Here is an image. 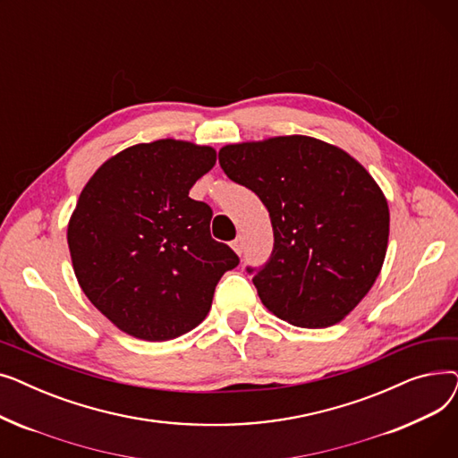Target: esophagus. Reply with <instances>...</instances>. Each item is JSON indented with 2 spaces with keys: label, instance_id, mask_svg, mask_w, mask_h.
Wrapping results in <instances>:
<instances>
[{
  "label": "esophagus",
  "instance_id": "obj_1",
  "mask_svg": "<svg viewBox=\"0 0 458 458\" xmlns=\"http://www.w3.org/2000/svg\"><path fill=\"white\" fill-rule=\"evenodd\" d=\"M232 249H233L239 256H242V252H243V237H242V235H237V237L233 239V242H232Z\"/></svg>",
  "mask_w": 458,
  "mask_h": 458
}]
</instances>
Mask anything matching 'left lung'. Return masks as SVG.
<instances>
[{
  "mask_svg": "<svg viewBox=\"0 0 458 458\" xmlns=\"http://www.w3.org/2000/svg\"><path fill=\"white\" fill-rule=\"evenodd\" d=\"M219 163L271 216L275 247L252 278L263 306L302 328L340 323L386 258L390 209L371 174L342 148L306 135L226 144Z\"/></svg>",
  "mask_w": 458,
  "mask_h": 458,
  "instance_id": "obj_1",
  "label": "left lung"
}]
</instances>
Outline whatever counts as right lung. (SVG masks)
<instances>
[{
    "label": "right lung",
    "mask_w": 458,
    "mask_h": 458,
    "mask_svg": "<svg viewBox=\"0 0 458 458\" xmlns=\"http://www.w3.org/2000/svg\"><path fill=\"white\" fill-rule=\"evenodd\" d=\"M211 147L159 139L107 159L83 187L68 249L89 301L123 332L166 342L199 327L239 258L209 233L211 208L189 197Z\"/></svg>",
    "instance_id": "right-lung-1"
}]
</instances>
